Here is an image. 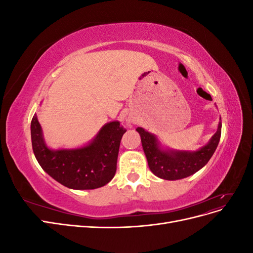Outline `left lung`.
<instances>
[{"instance_id": "1", "label": "left lung", "mask_w": 253, "mask_h": 253, "mask_svg": "<svg viewBox=\"0 0 253 253\" xmlns=\"http://www.w3.org/2000/svg\"><path fill=\"white\" fill-rule=\"evenodd\" d=\"M136 131L141 137L143 152L153 174L166 180H176L196 173L209 162L220 139L221 122L210 141L194 152L164 150L155 135L142 127H137Z\"/></svg>"}]
</instances>
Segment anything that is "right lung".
<instances>
[{"label":"right lung","instance_id":"right-lung-1","mask_svg":"<svg viewBox=\"0 0 253 253\" xmlns=\"http://www.w3.org/2000/svg\"><path fill=\"white\" fill-rule=\"evenodd\" d=\"M30 132L34 154L45 172L70 189L91 190L103 187L113 179L120 140L126 129L119 121H112L84 147L56 151L45 143L37 115L33 117Z\"/></svg>","mask_w":253,"mask_h":253}]
</instances>
